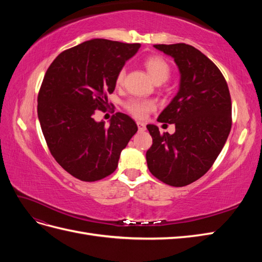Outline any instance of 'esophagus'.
<instances>
[{
    "mask_svg": "<svg viewBox=\"0 0 262 262\" xmlns=\"http://www.w3.org/2000/svg\"><path fill=\"white\" fill-rule=\"evenodd\" d=\"M138 124V128H139V131H145L146 126H145V123L144 122H141V121H138L137 122Z\"/></svg>",
    "mask_w": 262,
    "mask_h": 262,
    "instance_id": "1",
    "label": "esophagus"
}]
</instances>
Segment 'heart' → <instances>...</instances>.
Segmentation results:
<instances>
[{
    "label": "heart",
    "instance_id": "b5f03b06",
    "mask_svg": "<svg viewBox=\"0 0 262 262\" xmlns=\"http://www.w3.org/2000/svg\"><path fill=\"white\" fill-rule=\"evenodd\" d=\"M145 68L149 76L153 78L155 83L157 82H165L170 75V68L168 63L166 62L161 57H149L144 62ZM125 76V69L122 68L119 70V72L116 76V84L121 85L123 83ZM155 102L152 100L141 99V98H133L130 99L125 104V108L128 112L133 115L136 118L143 119L147 116V114L155 109Z\"/></svg>",
    "mask_w": 262,
    "mask_h": 262
}]
</instances>
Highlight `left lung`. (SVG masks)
Returning a JSON list of instances; mask_svg holds the SVG:
<instances>
[{"instance_id": "8db88e82", "label": "left lung", "mask_w": 262, "mask_h": 262, "mask_svg": "<svg viewBox=\"0 0 262 262\" xmlns=\"http://www.w3.org/2000/svg\"><path fill=\"white\" fill-rule=\"evenodd\" d=\"M169 55L179 70L176 96L157 121L175 124V133L146 128L153 144L146 152L149 171L172 187L201 178L223 148L232 126V102L221 71L194 47L186 43L154 45Z\"/></svg>"}]
</instances>
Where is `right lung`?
<instances>
[{
  "label": "right lung",
  "instance_id": "right-lung-1",
  "mask_svg": "<svg viewBox=\"0 0 262 262\" xmlns=\"http://www.w3.org/2000/svg\"><path fill=\"white\" fill-rule=\"evenodd\" d=\"M140 43L92 39L60 53L47 70L38 95V119L54 160L73 177L96 181L113 173L122 149L137 133L128 115L97 122L95 110L108 105L106 94Z\"/></svg>",
  "mask_w": 262,
  "mask_h": 262
}]
</instances>
